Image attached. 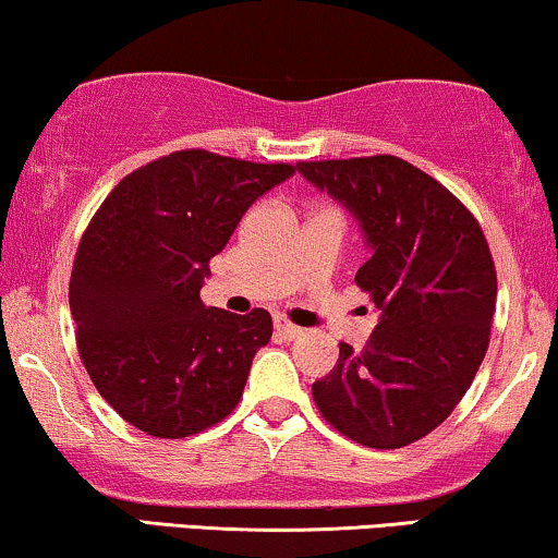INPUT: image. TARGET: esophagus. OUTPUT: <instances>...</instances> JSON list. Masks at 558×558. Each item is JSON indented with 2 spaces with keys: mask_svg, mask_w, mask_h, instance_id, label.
Instances as JSON below:
<instances>
[{
  "mask_svg": "<svg viewBox=\"0 0 558 558\" xmlns=\"http://www.w3.org/2000/svg\"><path fill=\"white\" fill-rule=\"evenodd\" d=\"M274 330H277V335H279V338L281 340H296V338H300V335L304 332L302 330V327H296V325H292V323H287V319L284 317H277V319H274Z\"/></svg>",
  "mask_w": 558,
  "mask_h": 558,
  "instance_id": "obj_1",
  "label": "esophagus"
}]
</instances>
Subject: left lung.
<instances>
[{
    "mask_svg": "<svg viewBox=\"0 0 558 558\" xmlns=\"http://www.w3.org/2000/svg\"><path fill=\"white\" fill-rule=\"evenodd\" d=\"M296 172L355 218L371 251L355 284L378 310L365 348L340 342L312 396L357 445L407 447L452 414L483 363L498 296L490 248L472 213L399 157L300 162Z\"/></svg>",
    "mask_w": 558,
    "mask_h": 558,
    "instance_id": "8db88e82",
    "label": "left lung"
}]
</instances>
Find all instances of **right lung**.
Masks as SVG:
<instances>
[{"mask_svg":"<svg viewBox=\"0 0 558 558\" xmlns=\"http://www.w3.org/2000/svg\"><path fill=\"white\" fill-rule=\"evenodd\" d=\"M292 174V165L174 151L126 174L90 220L71 274L81 361L136 429L182 439L239 403L271 315L205 307L201 289L243 213Z\"/></svg>","mask_w":558,"mask_h":558,"instance_id":"1","label":"right lung"}]
</instances>
